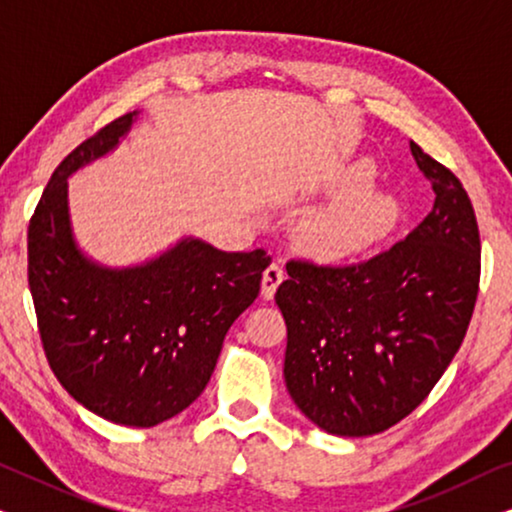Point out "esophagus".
I'll return each instance as SVG.
<instances>
[{"instance_id": "obj_1", "label": "esophagus", "mask_w": 512, "mask_h": 512, "mask_svg": "<svg viewBox=\"0 0 512 512\" xmlns=\"http://www.w3.org/2000/svg\"><path fill=\"white\" fill-rule=\"evenodd\" d=\"M282 279H284V268H282V263L279 261H272L268 268H265V272H263V282H261V291H263V296L265 298H272L275 296V291H277V286L282 284Z\"/></svg>"}]
</instances>
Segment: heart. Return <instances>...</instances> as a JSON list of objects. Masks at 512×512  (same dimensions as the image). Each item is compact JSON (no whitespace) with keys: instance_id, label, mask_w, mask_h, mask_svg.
<instances>
[{"instance_id":"obj_1","label":"heart","mask_w":512,"mask_h":512,"mask_svg":"<svg viewBox=\"0 0 512 512\" xmlns=\"http://www.w3.org/2000/svg\"><path fill=\"white\" fill-rule=\"evenodd\" d=\"M377 177L373 163H356L338 179L340 200L321 209L305 226V242L326 261H345L375 247L403 216L394 193L368 191Z\"/></svg>"}]
</instances>
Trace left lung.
Instances as JSON below:
<instances>
[{
    "label": "left lung",
    "instance_id": "left-lung-1",
    "mask_svg": "<svg viewBox=\"0 0 512 512\" xmlns=\"http://www.w3.org/2000/svg\"><path fill=\"white\" fill-rule=\"evenodd\" d=\"M410 151L431 181L429 216L359 263H286V389L333 436H373L408 417L459 352L480 284V233L461 181Z\"/></svg>",
    "mask_w": 512,
    "mask_h": 512
}]
</instances>
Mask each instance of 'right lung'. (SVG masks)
<instances>
[{
	"label": "right lung",
	"instance_id": "obj_1",
	"mask_svg": "<svg viewBox=\"0 0 512 512\" xmlns=\"http://www.w3.org/2000/svg\"><path fill=\"white\" fill-rule=\"evenodd\" d=\"M125 114L55 167L30 228L27 279L48 366L90 412L114 424L156 426L207 387L233 321L261 291L270 256L181 240L135 268L81 254L67 212V177L130 130Z\"/></svg>",
	"mask_w": 512,
	"mask_h": 512
}]
</instances>
